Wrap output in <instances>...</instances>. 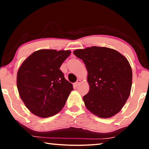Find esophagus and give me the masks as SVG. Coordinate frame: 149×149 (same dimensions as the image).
Wrapping results in <instances>:
<instances>
[{
    "label": "esophagus",
    "mask_w": 149,
    "mask_h": 149,
    "mask_svg": "<svg viewBox=\"0 0 149 149\" xmlns=\"http://www.w3.org/2000/svg\"><path fill=\"white\" fill-rule=\"evenodd\" d=\"M80 83H81V80L80 79H77V81L75 83V86H78V85H79Z\"/></svg>",
    "instance_id": "1"
}]
</instances>
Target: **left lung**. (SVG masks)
<instances>
[{
	"label": "left lung",
	"mask_w": 149,
	"mask_h": 149,
	"mask_svg": "<svg viewBox=\"0 0 149 149\" xmlns=\"http://www.w3.org/2000/svg\"><path fill=\"white\" fill-rule=\"evenodd\" d=\"M86 65L89 93L83 97L86 108L102 118L123 108L130 95L132 70L127 58L116 50L91 47L74 51Z\"/></svg>",
	"instance_id": "1"
}]
</instances>
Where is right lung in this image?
<instances>
[{
    "instance_id": "right-lung-1",
    "label": "right lung",
    "mask_w": 149,
    "mask_h": 149,
    "mask_svg": "<svg viewBox=\"0 0 149 149\" xmlns=\"http://www.w3.org/2000/svg\"><path fill=\"white\" fill-rule=\"evenodd\" d=\"M70 50L42 49L22 63L17 74V87L22 100L33 114L48 118L64 107L73 85L60 68Z\"/></svg>"
}]
</instances>
